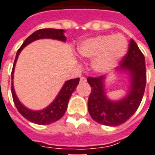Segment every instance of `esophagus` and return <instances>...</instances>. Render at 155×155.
<instances>
[{
    "label": "esophagus",
    "instance_id": "1",
    "mask_svg": "<svg viewBox=\"0 0 155 155\" xmlns=\"http://www.w3.org/2000/svg\"><path fill=\"white\" fill-rule=\"evenodd\" d=\"M81 82H82V83H85V82H86V78L84 77V76H81Z\"/></svg>",
    "mask_w": 155,
    "mask_h": 155
}]
</instances>
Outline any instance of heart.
<instances>
[{"label": "heart", "instance_id": "obj_1", "mask_svg": "<svg viewBox=\"0 0 155 155\" xmlns=\"http://www.w3.org/2000/svg\"><path fill=\"white\" fill-rule=\"evenodd\" d=\"M127 42L123 35H101L83 42L79 53L87 59H94L92 67L97 72L110 70L126 54Z\"/></svg>", "mask_w": 155, "mask_h": 155}]
</instances>
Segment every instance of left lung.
Wrapping results in <instances>:
<instances>
[{
	"label": "left lung",
	"instance_id": "left-lung-1",
	"mask_svg": "<svg viewBox=\"0 0 155 155\" xmlns=\"http://www.w3.org/2000/svg\"><path fill=\"white\" fill-rule=\"evenodd\" d=\"M129 71L131 85L126 97L118 101L107 98L104 91L105 76L87 78L91 91L88 99V111L91 118L100 124L116 127L123 124L135 113L141 103L146 85V67L143 54L134 39L130 40L128 50L117 70Z\"/></svg>",
	"mask_w": 155,
	"mask_h": 155
}]
</instances>
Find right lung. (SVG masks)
<instances>
[{
	"label": "right lung",
	"instance_id": "obj_1",
	"mask_svg": "<svg viewBox=\"0 0 155 155\" xmlns=\"http://www.w3.org/2000/svg\"><path fill=\"white\" fill-rule=\"evenodd\" d=\"M64 31L63 29H39L31 34L28 38H27L23 42V44H21L20 48L17 52V55H16V58L14 60L13 68L12 70V79H13L14 69H15V64H16L17 59L18 58V55L25 46H27L30 43H32L37 39H40V38H53V39L60 40V41L64 42V41H66V37L64 35ZM79 81H80V78H75V79H72V80L66 81L62 89L60 90L59 95L55 98V100L48 107L43 109L41 111H32V110H29L27 107H25L17 97V95L14 91L12 82L11 91H12L14 104L21 116H23L25 118L28 119V121L33 123L39 124V125H47V124H51V123L58 121L65 113L69 100H70L72 93L74 92V91L79 84Z\"/></svg>",
	"mask_w": 155,
	"mask_h": 155
}]
</instances>
